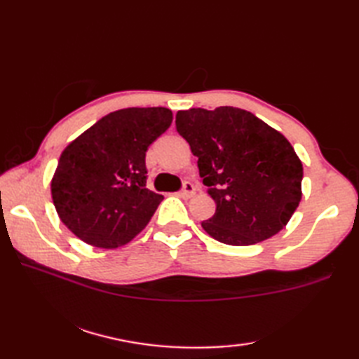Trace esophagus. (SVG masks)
<instances>
[{"instance_id": "esophagus-1", "label": "esophagus", "mask_w": 359, "mask_h": 359, "mask_svg": "<svg viewBox=\"0 0 359 359\" xmlns=\"http://www.w3.org/2000/svg\"><path fill=\"white\" fill-rule=\"evenodd\" d=\"M194 193H196V188L191 182H185L184 187L180 189V196L184 197V199H189V197L194 196Z\"/></svg>"}]
</instances>
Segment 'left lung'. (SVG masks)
I'll return each instance as SVG.
<instances>
[{
  "mask_svg": "<svg viewBox=\"0 0 359 359\" xmlns=\"http://www.w3.org/2000/svg\"><path fill=\"white\" fill-rule=\"evenodd\" d=\"M175 129L199 158V174L216 202L202 226L226 245H253L279 233L301 202L302 163L276 129L248 111H179Z\"/></svg>",
  "mask_w": 359,
  "mask_h": 359,
  "instance_id": "1",
  "label": "left lung"
}]
</instances>
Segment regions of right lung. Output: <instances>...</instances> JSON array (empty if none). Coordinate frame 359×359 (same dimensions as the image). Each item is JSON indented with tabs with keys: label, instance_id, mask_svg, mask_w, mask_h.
<instances>
[{
	"label": "right lung",
	"instance_id": "add662e5",
	"mask_svg": "<svg viewBox=\"0 0 359 359\" xmlns=\"http://www.w3.org/2000/svg\"><path fill=\"white\" fill-rule=\"evenodd\" d=\"M171 121L166 108L120 109L67 144L50 189L60 219L77 238L117 248L148 225L163 196L147 188L144 157Z\"/></svg>",
	"mask_w": 359,
	"mask_h": 359
}]
</instances>
